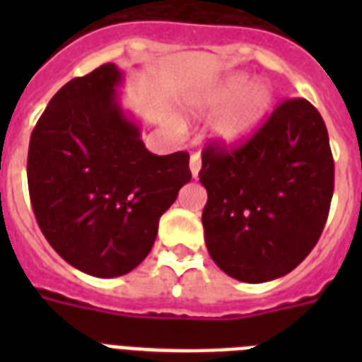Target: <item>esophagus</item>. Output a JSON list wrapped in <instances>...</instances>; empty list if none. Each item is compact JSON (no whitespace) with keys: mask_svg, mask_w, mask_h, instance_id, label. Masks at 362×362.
<instances>
[{"mask_svg":"<svg viewBox=\"0 0 362 362\" xmlns=\"http://www.w3.org/2000/svg\"><path fill=\"white\" fill-rule=\"evenodd\" d=\"M189 170H192L193 178H197L199 170H201V158H199V153H193L192 158H189Z\"/></svg>","mask_w":362,"mask_h":362,"instance_id":"1","label":"esophagus"}]
</instances>
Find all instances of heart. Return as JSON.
Wrapping results in <instances>:
<instances>
[{
	"label": "heart",
	"mask_w": 362,
	"mask_h": 362,
	"mask_svg": "<svg viewBox=\"0 0 362 362\" xmlns=\"http://www.w3.org/2000/svg\"><path fill=\"white\" fill-rule=\"evenodd\" d=\"M272 99V90L264 82L250 84L244 73H235L189 98L186 105L192 115H210L226 107L212 124V136L223 148H238L261 129Z\"/></svg>",
	"instance_id": "b5f03b06"
}]
</instances>
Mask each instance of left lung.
Returning <instances> with one entry per match:
<instances>
[{
	"instance_id": "left-lung-1",
	"label": "left lung",
	"mask_w": 362,
	"mask_h": 362,
	"mask_svg": "<svg viewBox=\"0 0 362 362\" xmlns=\"http://www.w3.org/2000/svg\"><path fill=\"white\" fill-rule=\"evenodd\" d=\"M199 180L214 263L246 284L281 278L312 252L329 216L334 161L325 122L306 99H287L244 146L206 148Z\"/></svg>"
}]
</instances>
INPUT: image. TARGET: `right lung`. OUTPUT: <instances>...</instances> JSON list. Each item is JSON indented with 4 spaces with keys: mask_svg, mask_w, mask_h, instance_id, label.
Listing matches in <instances>:
<instances>
[{
    "mask_svg": "<svg viewBox=\"0 0 362 362\" xmlns=\"http://www.w3.org/2000/svg\"><path fill=\"white\" fill-rule=\"evenodd\" d=\"M124 71L105 64L67 82L37 122L28 186L48 244L81 272L116 278L139 267L159 218L192 180L189 156H156L124 110Z\"/></svg>",
    "mask_w": 362,
    "mask_h": 362,
    "instance_id": "right-lung-1",
    "label": "right lung"
}]
</instances>
